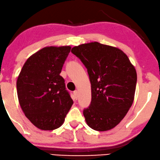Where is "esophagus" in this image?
<instances>
[{"instance_id":"1","label":"esophagus","mask_w":160,"mask_h":160,"mask_svg":"<svg viewBox=\"0 0 160 160\" xmlns=\"http://www.w3.org/2000/svg\"><path fill=\"white\" fill-rule=\"evenodd\" d=\"M74 95L75 96V98L78 99V91H74Z\"/></svg>"}]
</instances>
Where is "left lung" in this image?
<instances>
[{
	"mask_svg": "<svg viewBox=\"0 0 160 160\" xmlns=\"http://www.w3.org/2000/svg\"><path fill=\"white\" fill-rule=\"evenodd\" d=\"M88 72L92 101L84 108L88 126L105 131L114 128L124 118L134 99L137 72L122 51L98 42L72 48Z\"/></svg>",
	"mask_w": 160,
	"mask_h": 160,
	"instance_id": "1",
	"label": "left lung"
}]
</instances>
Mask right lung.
Wrapping results in <instances>:
<instances>
[{"label": "right lung", "mask_w": 160, "mask_h": 160, "mask_svg": "<svg viewBox=\"0 0 160 160\" xmlns=\"http://www.w3.org/2000/svg\"><path fill=\"white\" fill-rule=\"evenodd\" d=\"M70 46L45 47L28 58L17 80L20 106L39 129L61 126L73 104L65 80L60 75Z\"/></svg>", "instance_id": "obj_1"}]
</instances>
